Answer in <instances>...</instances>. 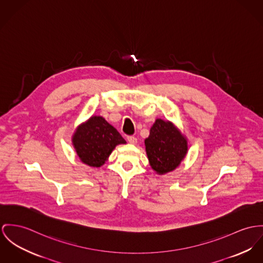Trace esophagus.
<instances>
[{"mask_svg": "<svg viewBox=\"0 0 263 263\" xmlns=\"http://www.w3.org/2000/svg\"><path fill=\"white\" fill-rule=\"evenodd\" d=\"M127 141L129 142L130 144H136L137 143V138L134 136H128L127 137Z\"/></svg>", "mask_w": 263, "mask_h": 263, "instance_id": "esophagus-1", "label": "esophagus"}]
</instances>
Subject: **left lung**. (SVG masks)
Wrapping results in <instances>:
<instances>
[{
  "mask_svg": "<svg viewBox=\"0 0 263 263\" xmlns=\"http://www.w3.org/2000/svg\"><path fill=\"white\" fill-rule=\"evenodd\" d=\"M150 166L156 173L166 174L176 169L188 151L187 139L169 121L157 119L145 139Z\"/></svg>",
  "mask_w": 263,
  "mask_h": 263,
  "instance_id": "obj_1",
  "label": "left lung"
}]
</instances>
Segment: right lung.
I'll list each match as a JSON object with an SVG mask.
<instances>
[{
    "instance_id": "1",
    "label": "right lung",
    "mask_w": 263,
    "mask_h": 263,
    "mask_svg": "<svg viewBox=\"0 0 263 263\" xmlns=\"http://www.w3.org/2000/svg\"><path fill=\"white\" fill-rule=\"evenodd\" d=\"M72 142L83 163L101 167L114 148L126 141L120 133L101 116H92L75 131Z\"/></svg>"
}]
</instances>
